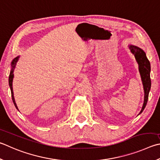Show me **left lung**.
<instances>
[{
	"mask_svg": "<svg viewBox=\"0 0 160 160\" xmlns=\"http://www.w3.org/2000/svg\"><path fill=\"white\" fill-rule=\"evenodd\" d=\"M128 48L134 56L136 62L138 65V71L141 75V79L143 84V88L144 91V100L143 104L142 106L141 110L138 115L143 111L146 106V104L148 99V95L151 88L150 80V63L149 60L148 59L146 54L141 48L133 45H129Z\"/></svg>",
	"mask_w": 160,
	"mask_h": 160,
	"instance_id": "8db88e82",
	"label": "left lung"
}]
</instances>
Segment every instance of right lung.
I'll list each match as a JSON object with an SVG mask.
<instances>
[{
    "label": "right lung",
    "instance_id": "add662e5",
    "mask_svg": "<svg viewBox=\"0 0 160 160\" xmlns=\"http://www.w3.org/2000/svg\"><path fill=\"white\" fill-rule=\"evenodd\" d=\"M19 59V56L17 57L14 58V59L11 62V70H10V75H9V86L11 90V94H12V101L14 103V106L16 107V108L17 110H19L18 108H17V106L15 102V100H14V93H13V88H12V82H13V78H14V68H15V66L17 62Z\"/></svg>",
    "mask_w": 160,
    "mask_h": 160
}]
</instances>
